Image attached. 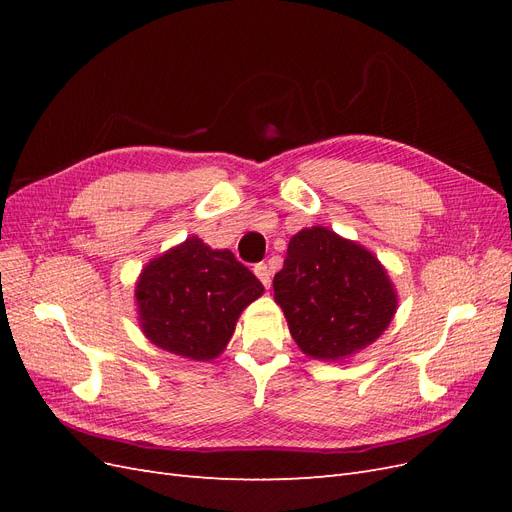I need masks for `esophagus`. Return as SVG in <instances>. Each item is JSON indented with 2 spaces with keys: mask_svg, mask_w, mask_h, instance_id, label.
Wrapping results in <instances>:
<instances>
[{
  "mask_svg": "<svg viewBox=\"0 0 512 512\" xmlns=\"http://www.w3.org/2000/svg\"><path fill=\"white\" fill-rule=\"evenodd\" d=\"M254 273H256L258 280L262 282V286H265V288L271 286V269L265 265V262H260V265H256Z\"/></svg>",
  "mask_w": 512,
  "mask_h": 512,
  "instance_id": "34e87169",
  "label": "esophagus"
}]
</instances>
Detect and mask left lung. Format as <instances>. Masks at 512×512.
Wrapping results in <instances>:
<instances>
[{
  "instance_id": "8db88e82",
  "label": "left lung",
  "mask_w": 512,
  "mask_h": 512,
  "mask_svg": "<svg viewBox=\"0 0 512 512\" xmlns=\"http://www.w3.org/2000/svg\"><path fill=\"white\" fill-rule=\"evenodd\" d=\"M273 290L292 339L316 361L361 352L397 312V292L380 260L324 226L303 228L290 239Z\"/></svg>"
}]
</instances>
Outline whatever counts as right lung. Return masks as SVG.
Listing matches in <instances>:
<instances>
[{
	"instance_id": "right-lung-1",
	"label": "right lung",
	"mask_w": 512,
	"mask_h": 512,
	"mask_svg": "<svg viewBox=\"0 0 512 512\" xmlns=\"http://www.w3.org/2000/svg\"><path fill=\"white\" fill-rule=\"evenodd\" d=\"M262 292L235 254L211 250L198 237L149 260L134 290L145 337L190 361L220 356L241 312Z\"/></svg>"
}]
</instances>
